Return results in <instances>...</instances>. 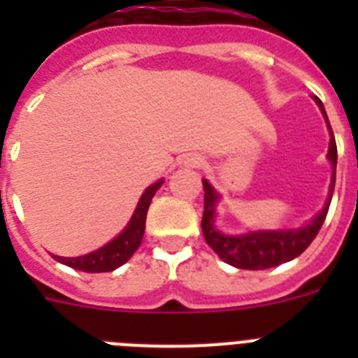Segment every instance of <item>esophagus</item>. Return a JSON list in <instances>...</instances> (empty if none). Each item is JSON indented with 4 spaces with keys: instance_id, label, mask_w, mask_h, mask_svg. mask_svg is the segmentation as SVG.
<instances>
[{
    "instance_id": "esophagus-1",
    "label": "esophagus",
    "mask_w": 358,
    "mask_h": 358,
    "mask_svg": "<svg viewBox=\"0 0 358 358\" xmlns=\"http://www.w3.org/2000/svg\"><path fill=\"white\" fill-rule=\"evenodd\" d=\"M202 163H204V159L199 154H188L185 157V164H188V166H201Z\"/></svg>"
}]
</instances>
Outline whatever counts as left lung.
I'll list each match as a JSON object with an SVG mask.
<instances>
[{
    "label": "left lung",
    "instance_id": "1",
    "mask_svg": "<svg viewBox=\"0 0 358 358\" xmlns=\"http://www.w3.org/2000/svg\"><path fill=\"white\" fill-rule=\"evenodd\" d=\"M315 103L322 110L327 118L328 129H330V148H328V159L331 161L334 173H331L330 194H328L327 204L315 215L308 224L299 229H278V231H251L245 235H224L215 227V208L220 195L215 192L213 186L202 179L204 186V213H202V235L206 238L208 245L222 258L226 264L238 268H249V271H260V268L276 267L280 264L294 260L308 248L312 240L317 236L324 218H327L328 208H330L331 195L335 186V166H337V145H335L334 132H331L330 122H328L327 110L317 96H314Z\"/></svg>",
    "mask_w": 358,
    "mask_h": 358
}]
</instances>
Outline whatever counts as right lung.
Instances as JSON below:
<instances>
[{"instance_id": "obj_1", "label": "right lung", "mask_w": 358, "mask_h": 358, "mask_svg": "<svg viewBox=\"0 0 358 358\" xmlns=\"http://www.w3.org/2000/svg\"><path fill=\"white\" fill-rule=\"evenodd\" d=\"M161 185H163V179L145 189L140 202H138V206H136L131 222L127 224V227L115 240H110L103 248L96 249V251L90 252V255L77 256V258H64V256L55 255H53V258L57 262H61V264L68 265V267L84 271V273H110V271L122 267L125 262L131 260V256L141 245L148 206H150L152 197L156 195Z\"/></svg>"}]
</instances>
